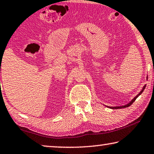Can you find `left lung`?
I'll use <instances>...</instances> for the list:
<instances>
[{
  "mask_svg": "<svg viewBox=\"0 0 154 154\" xmlns=\"http://www.w3.org/2000/svg\"><path fill=\"white\" fill-rule=\"evenodd\" d=\"M145 87H146V86H144V87L142 88V91H140L139 94H138L137 96H136L135 98H134L133 100H132L129 103H128L127 105H123V106H119V107H109V106H107V105H105L106 107H109V108H110V109H121V108H125V107H129V106H131L132 104H133V103H134V101L137 98V97L139 96H140V95H141L142 94V92L144 91V88H145Z\"/></svg>",
  "mask_w": 154,
  "mask_h": 154,
  "instance_id": "obj_1",
  "label": "left lung"
}]
</instances>
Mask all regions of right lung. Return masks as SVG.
Here are the masks:
<instances>
[{"label": "right lung", "instance_id": "obj_1", "mask_svg": "<svg viewBox=\"0 0 154 154\" xmlns=\"http://www.w3.org/2000/svg\"><path fill=\"white\" fill-rule=\"evenodd\" d=\"M0 72H1V71H0Z\"/></svg>", "mask_w": 154, "mask_h": 154}]
</instances>
